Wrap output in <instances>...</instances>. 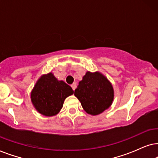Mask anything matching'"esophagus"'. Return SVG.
<instances>
[{
	"label": "esophagus",
	"instance_id": "1",
	"mask_svg": "<svg viewBox=\"0 0 158 158\" xmlns=\"http://www.w3.org/2000/svg\"><path fill=\"white\" fill-rule=\"evenodd\" d=\"M71 87H72L73 90H75L76 87H77V83H76V82H73V83L72 84V85H71Z\"/></svg>",
	"mask_w": 158,
	"mask_h": 158
}]
</instances>
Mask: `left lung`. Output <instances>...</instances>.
Segmentation results:
<instances>
[{
  "instance_id": "1",
  "label": "left lung",
  "mask_w": 158,
  "mask_h": 158,
  "mask_svg": "<svg viewBox=\"0 0 158 158\" xmlns=\"http://www.w3.org/2000/svg\"><path fill=\"white\" fill-rule=\"evenodd\" d=\"M74 95L88 114H100L112 104L114 92L113 86L103 74L87 71L74 91Z\"/></svg>"
}]
</instances>
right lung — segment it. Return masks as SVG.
<instances>
[{
  "mask_svg": "<svg viewBox=\"0 0 158 158\" xmlns=\"http://www.w3.org/2000/svg\"><path fill=\"white\" fill-rule=\"evenodd\" d=\"M73 94L70 86L64 81H58L52 73H49L37 80L31 92V100L42 115L53 116L61 110L65 99Z\"/></svg>",
  "mask_w": 158,
  "mask_h": 158,
  "instance_id": "obj_1",
  "label": "right lung"
}]
</instances>
